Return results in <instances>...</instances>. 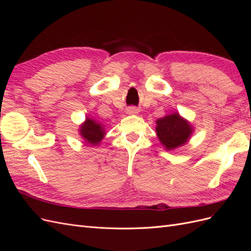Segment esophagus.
I'll use <instances>...</instances> for the list:
<instances>
[{
	"label": "esophagus",
	"mask_w": 251,
	"mask_h": 251,
	"mask_svg": "<svg viewBox=\"0 0 251 251\" xmlns=\"http://www.w3.org/2000/svg\"><path fill=\"white\" fill-rule=\"evenodd\" d=\"M126 114H136V113H138V109L137 108H135V107H128L127 109H126Z\"/></svg>",
	"instance_id": "1"
}]
</instances>
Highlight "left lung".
<instances>
[{
  "instance_id": "1",
  "label": "left lung",
  "mask_w": 251,
  "mask_h": 251,
  "mask_svg": "<svg viewBox=\"0 0 251 251\" xmlns=\"http://www.w3.org/2000/svg\"><path fill=\"white\" fill-rule=\"evenodd\" d=\"M192 131V126L186 120L181 118L178 113L157 120L156 132L158 138L166 150H174L184 144Z\"/></svg>"
}]
</instances>
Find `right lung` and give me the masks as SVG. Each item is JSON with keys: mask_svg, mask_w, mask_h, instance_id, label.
<instances>
[{"mask_svg": "<svg viewBox=\"0 0 251 251\" xmlns=\"http://www.w3.org/2000/svg\"><path fill=\"white\" fill-rule=\"evenodd\" d=\"M80 134L83 138H85L88 143L98 144L104 136V131L100 124H97L95 120L87 118L85 124L80 127Z\"/></svg>", "mask_w": 251, "mask_h": 251, "instance_id": "right-lung-1", "label": "right lung"}]
</instances>
